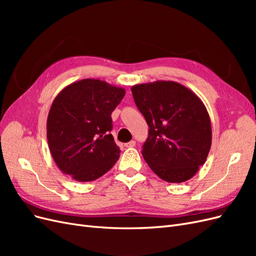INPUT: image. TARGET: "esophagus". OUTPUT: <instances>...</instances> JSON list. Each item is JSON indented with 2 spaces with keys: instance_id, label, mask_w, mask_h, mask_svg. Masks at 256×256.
<instances>
[{
  "instance_id": "obj_1",
  "label": "esophagus",
  "mask_w": 256,
  "mask_h": 256,
  "mask_svg": "<svg viewBox=\"0 0 256 256\" xmlns=\"http://www.w3.org/2000/svg\"><path fill=\"white\" fill-rule=\"evenodd\" d=\"M134 146H136V141L134 140H131L130 142L125 144V147H127V148H131V147H134Z\"/></svg>"
}]
</instances>
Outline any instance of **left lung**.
Instances as JSON below:
<instances>
[{
  "label": "left lung",
  "mask_w": 256,
  "mask_h": 256,
  "mask_svg": "<svg viewBox=\"0 0 256 256\" xmlns=\"http://www.w3.org/2000/svg\"><path fill=\"white\" fill-rule=\"evenodd\" d=\"M131 92L150 127L142 150L146 164L164 182H187L210 150L212 124L205 104L174 81L136 84Z\"/></svg>",
  "instance_id": "left-lung-1"
}]
</instances>
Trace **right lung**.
<instances>
[{
  "mask_svg": "<svg viewBox=\"0 0 256 256\" xmlns=\"http://www.w3.org/2000/svg\"><path fill=\"white\" fill-rule=\"evenodd\" d=\"M125 88L99 79L67 85L51 104L47 140L58 168L76 182L102 177L120 158L110 134L111 114L125 96Z\"/></svg>",
  "mask_w": 256,
  "mask_h": 256,
  "instance_id": "obj_1",
  "label": "right lung"
}]
</instances>
